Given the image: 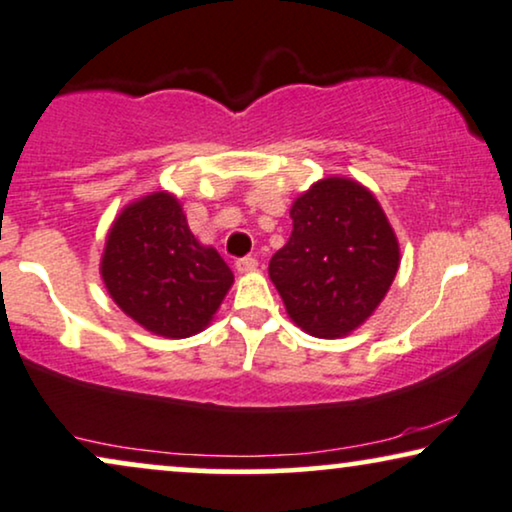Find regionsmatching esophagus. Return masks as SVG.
Returning <instances> with one entry per match:
<instances>
[{
	"label": "esophagus",
	"instance_id": "34e87169",
	"mask_svg": "<svg viewBox=\"0 0 512 512\" xmlns=\"http://www.w3.org/2000/svg\"><path fill=\"white\" fill-rule=\"evenodd\" d=\"M255 269H257L255 257H241V260H236L238 274H248V271H255Z\"/></svg>",
	"mask_w": 512,
	"mask_h": 512
}]
</instances>
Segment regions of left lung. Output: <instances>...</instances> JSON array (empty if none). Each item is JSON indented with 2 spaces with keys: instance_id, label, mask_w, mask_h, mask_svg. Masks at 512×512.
<instances>
[{
  "instance_id": "left-lung-1",
  "label": "left lung",
  "mask_w": 512,
  "mask_h": 512,
  "mask_svg": "<svg viewBox=\"0 0 512 512\" xmlns=\"http://www.w3.org/2000/svg\"><path fill=\"white\" fill-rule=\"evenodd\" d=\"M293 234L269 276L290 319L316 338H340L378 307L399 269V243L373 193L321 179L290 208Z\"/></svg>"
}]
</instances>
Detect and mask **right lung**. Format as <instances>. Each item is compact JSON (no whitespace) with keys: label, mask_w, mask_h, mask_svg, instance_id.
Here are the masks:
<instances>
[{"label":"right lung","mask_w":512,"mask_h":512,"mask_svg":"<svg viewBox=\"0 0 512 512\" xmlns=\"http://www.w3.org/2000/svg\"><path fill=\"white\" fill-rule=\"evenodd\" d=\"M101 276L122 312L165 338L203 331L234 283L219 252L196 241L177 198L165 191L115 219Z\"/></svg>","instance_id":"right-lung-1"}]
</instances>
